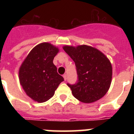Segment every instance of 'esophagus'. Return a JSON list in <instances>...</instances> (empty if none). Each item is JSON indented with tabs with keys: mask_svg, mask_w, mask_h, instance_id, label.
<instances>
[{
	"mask_svg": "<svg viewBox=\"0 0 134 134\" xmlns=\"http://www.w3.org/2000/svg\"><path fill=\"white\" fill-rule=\"evenodd\" d=\"M63 77H64V80L66 81V80H67V75H66V74H64Z\"/></svg>",
	"mask_w": 134,
	"mask_h": 134,
	"instance_id": "1",
	"label": "esophagus"
}]
</instances>
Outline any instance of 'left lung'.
Returning <instances> with one entry per match:
<instances>
[{
  "label": "left lung",
  "instance_id": "left-lung-1",
  "mask_svg": "<svg viewBox=\"0 0 134 134\" xmlns=\"http://www.w3.org/2000/svg\"><path fill=\"white\" fill-rule=\"evenodd\" d=\"M64 50L74 62L77 82L67 84L76 99L91 103L102 98L108 91L112 79V66L101 52L86 45L66 46Z\"/></svg>",
  "mask_w": 134,
  "mask_h": 134
}]
</instances>
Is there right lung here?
<instances>
[{"mask_svg":"<svg viewBox=\"0 0 134 134\" xmlns=\"http://www.w3.org/2000/svg\"><path fill=\"white\" fill-rule=\"evenodd\" d=\"M58 52V48L51 43H40L32 49L20 67V84L35 101L43 103L49 100L64 81L53 63Z\"/></svg>","mask_w":134,"mask_h":134,"instance_id":"obj_1","label":"right lung"}]
</instances>
